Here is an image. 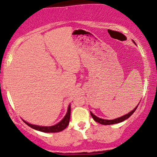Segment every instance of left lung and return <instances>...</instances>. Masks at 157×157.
Wrapping results in <instances>:
<instances>
[{"label":"left lung","mask_w":157,"mask_h":157,"mask_svg":"<svg viewBox=\"0 0 157 157\" xmlns=\"http://www.w3.org/2000/svg\"><path fill=\"white\" fill-rule=\"evenodd\" d=\"M133 43H135V41L132 40ZM139 103L138 104L136 107L133 110H131V112H129L128 113H127L126 115H124V116H121V117H119V118H115V119H113V120H106V119H103V118H100L99 117H97L96 116H95L93 113L90 112V114H91V116L93 117V118L94 119V121H95L96 122L99 123V124H102V125H112V124H118V123H121V122H123V121H124L125 120H126V119H128L129 117H130L131 115H132L133 113L135 112V110H136V108L138 107V105H139Z\"/></svg>","instance_id":"obj_1"}]
</instances>
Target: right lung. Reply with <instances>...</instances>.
Wrapping results in <instances>:
<instances>
[{
	"label": "right lung",
	"mask_w": 157,
	"mask_h": 157,
	"mask_svg": "<svg viewBox=\"0 0 157 157\" xmlns=\"http://www.w3.org/2000/svg\"><path fill=\"white\" fill-rule=\"evenodd\" d=\"M70 113H71V107L70 105L68 106L67 112L63 118L62 119V121H60L59 123H57V124L54 125V126H37V125H33L31 124H29L28 122L25 121L24 120V122L26 125H28L29 126H30L31 128L36 131H41V132L44 133H56V132H59V131H63L64 129L67 128V126L69 125V123H70Z\"/></svg>",
	"instance_id": "obj_1"
}]
</instances>
